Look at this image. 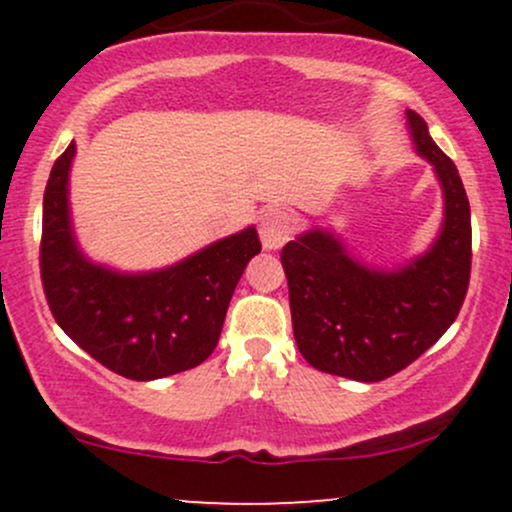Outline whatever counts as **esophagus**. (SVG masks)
<instances>
[{
    "label": "esophagus",
    "instance_id": "34e87169",
    "mask_svg": "<svg viewBox=\"0 0 512 512\" xmlns=\"http://www.w3.org/2000/svg\"><path fill=\"white\" fill-rule=\"evenodd\" d=\"M293 236V219L291 214L281 209L264 211L260 219V240L264 250H279Z\"/></svg>",
    "mask_w": 512,
    "mask_h": 512
}]
</instances>
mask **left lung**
Masks as SVG:
<instances>
[{"instance_id": "obj_1", "label": "left lung", "mask_w": 512, "mask_h": 512, "mask_svg": "<svg viewBox=\"0 0 512 512\" xmlns=\"http://www.w3.org/2000/svg\"><path fill=\"white\" fill-rule=\"evenodd\" d=\"M416 154L443 190V223L431 248L395 269L358 260L330 228H310L284 245L293 337L310 366L358 383H378L416 361L460 313L472 269V216L457 173L407 110Z\"/></svg>"}]
</instances>
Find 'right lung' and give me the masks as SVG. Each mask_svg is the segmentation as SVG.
Masks as SVG:
<instances>
[{
    "mask_svg": "<svg viewBox=\"0 0 512 512\" xmlns=\"http://www.w3.org/2000/svg\"><path fill=\"white\" fill-rule=\"evenodd\" d=\"M72 142L52 166L43 199L40 276L57 325L86 354L129 380H158L207 361L219 344L240 276L262 250L255 226L151 272L93 262L69 209Z\"/></svg>",
    "mask_w": 512,
    "mask_h": 512,
    "instance_id": "add662e5",
    "label": "right lung"
}]
</instances>
